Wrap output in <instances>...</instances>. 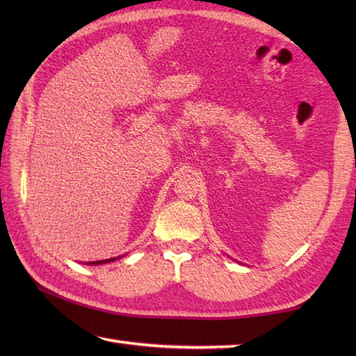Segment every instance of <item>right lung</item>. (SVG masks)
Returning <instances> with one entry per match:
<instances>
[{"mask_svg": "<svg viewBox=\"0 0 356 356\" xmlns=\"http://www.w3.org/2000/svg\"><path fill=\"white\" fill-rule=\"evenodd\" d=\"M115 259H108V260H102V261H92L90 264H101V263H108V261H113Z\"/></svg>", "mask_w": 356, "mask_h": 356, "instance_id": "1", "label": "right lung"}]
</instances>
